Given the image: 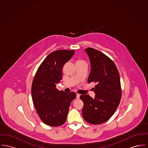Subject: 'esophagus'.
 Returning a JSON list of instances; mask_svg holds the SVG:
<instances>
[{"label": "esophagus", "instance_id": "34e87169", "mask_svg": "<svg viewBox=\"0 0 148 148\" xmlns=\"http://www.w3.org/2000/svg\"><path fill=\"white\" fill-rule=\"evenodd\" d=\"M80 94H77V98H80Z\"/></svg>", "mask_w": 148, "mask_h": 148}]
</instances>
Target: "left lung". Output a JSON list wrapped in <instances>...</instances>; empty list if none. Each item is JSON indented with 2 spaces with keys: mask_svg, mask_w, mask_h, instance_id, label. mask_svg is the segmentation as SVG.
<instances>
[{
  "mask_svg": "<svg viewBox=\"0 0 148 148\" xmlns=\"http://www.w3.org/2000/svg\"><path fill=\"white\" fill-rule=\"evenodd\" d=\"M90 62L89 83L96 84L92 89L94 98L82 95L84 103L82 114L85 120L100 124L109 119L119 106L121 90L118 71L113 61L102 52L88 48L85 49Z\"/></svg>",
  "mask_w": 148,
  "mask_h": 148,
  "instance_id": "1",
  "label": "left lung"
}]
</instances>
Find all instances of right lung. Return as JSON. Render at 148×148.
Returning a JSON list of instances; mask_svg holds the SVG:
<instances>
[{
    "label": "right lung",
    "mask_w": 148,
    "mask_h": 148,
    "mask_svg": "<svg viewBox=\"0 0 148 148\" xmlns=\"http://www.w3.org/2000/svg\"><path fill=\"white\" fill-rule=\"evenodd\" d=\"M74 50L54 51L45 58L35 74L32 85L33 104L40 118L45 124L58 127L65 122L74 92L59 91L56 85L62 79L64 64L73 56Z\"/></svg>",
    "instance_id": "obj_1"
}]
</instances>
